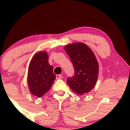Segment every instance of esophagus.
Segmentation results:
<instances>
[{"label":"esophagus","mask_w":130,"mask_h":130,"mask_svg":"<svg viewBox=\"0 0 130 130\" xmlns=\"http://www.w3.org/2000/svg\"><path fill=\"white\" fill-rule=\"evenodd\" d=\"M62 78V76L60 74H57L56 75V79H60Z\"/></svg>","instance_id":"34e87169"}]
</instances>
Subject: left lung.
Listing matches in <instances>:
<instances>
[{
  "label": "left lung",
  "instance_id": "8db88e82",
  "mask_svg": "<svg viewBox=\"0 0 130 130\" xmlns=\"http://www.w3.org/2000/svg\"><path fill=\"white\" fill-rule=\"evenodd\" d=\"M74 68V74L67 83L79 95L89 93L95 86L98 76V61L92 50L83 43L67 44L64 47Z\"/></svg>",
  "mask_w": 130,
  "mask_h": 130
}]
</instances>
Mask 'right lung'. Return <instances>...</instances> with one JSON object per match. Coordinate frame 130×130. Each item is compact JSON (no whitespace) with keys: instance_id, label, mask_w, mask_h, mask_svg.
Masks as SVG:
<instances>
[{"instance_id":"add662e5","label":"right lung","mask_w":130,"mask_h":130,"mask_svg":"<svg viewBox=\"0 0 130 130\" xmlns=\"http://www.w3.org/2000/svg\"><path fill=\"white\" fill-rule=\"evenodd\" d=\"M46 51L37 53L32 57L28 69L27 83L30 93L41 97L53 86L56 79L53 67L48 62Z\"/></svg>"}]
</instances>
